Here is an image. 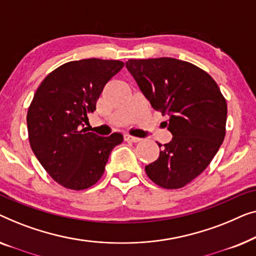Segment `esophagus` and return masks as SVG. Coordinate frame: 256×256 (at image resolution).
Listing matches in <instances>:
<instances>
[{"label": "esophagus", "mask_w": 256, "mask_h": 256, "mask_svg": "<svg viewBox=\"0 0 256 256\" xmlns=\"http://www.w3.org/2000/svg\"><path fill=\"white\" fill-rule=\"evenodd\" d=\"M124 139L126 140V142H139L140 138H136V136H130V134H125L124 136Z\"/></svg>", "instance_id": "34e87169"}]
</instances>
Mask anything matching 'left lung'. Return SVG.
<instances>
[{"instance_id": "left-lung-1", "label": "left lung", "mask_w": 256, "mask_h": 256, "mask_svg": "<svg viewBox=\"0 0 256 256\" xmlns=\"http://www.w3.org/2000/svg\"><path fill=\"white\" fill-rule=\"evenodd\" d=\"M126 68L153 109L169 117L164 124L172 134L146 174L161 188H182L204 172L222 144L225 97L206 72L186 61L130 59Z\"/></svg>"}]
</instances>
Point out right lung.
<instances>
[{"mask_svg":"<svg viewBox=\"0 0 256 256\" xmlns=\"http://www.w3.org/2000/svg\"><path fill=\"white\" fill-rule=\"evenodd\" d=\"M124 62L92 58L51 72L28 110V142L36 158L60 186L84 190L98 182L120 133L100 136L81 128L106 86Z\"/></svg>","mask_w":256,"mask_h":256,"instance_id":"right-lung-1","label":"right lung"}]
</instances>
